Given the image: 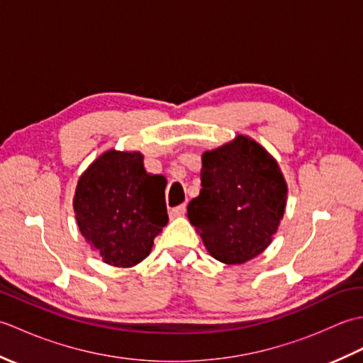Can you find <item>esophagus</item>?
<instances>
[{"label": "esophagus", "instance_id": "esophagus-1", "mask_svg": "<svg viewBox=\"0 0 363 363\" xmlns=\"http://www.w3.org/2000/svg\"><path fill=\"white\" fill-rule=\"evenodd\" d=\"M184 213H186V204H181L177 207H173V209L169 211V217L177 218V217H182Z\"/></svg>", "mask_w": 363, "mask_h": 363}]
</instances>
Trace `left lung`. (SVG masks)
<instances>
[{"instance_id": "1", "label": "left lung", "mask_w": 363, "mask_h": 363, "mask_svg": "<svg viewBox=\"0 0 363 363\" xmlns=\"http://www.w3.org/2000/svg\"><path fill=\"white\" fill-rule=\"evenodd\" d=\"M201 190L187 218L207 252L240 265L264 252L277 233L289 187L277 160L250 135L203 152Z\"/></svg>"}]
</instances>
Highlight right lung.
<instances>
[{
	"label": "right lung",
	"instance_id": "1",
	"mask_svg": "<svg viewBox=\"0 0 363 363\" xmlns=\"http://www.w3.org/2000/svg\"><path fill=\"white\" fill-rule=\"evenodd\" d=\"M165 186L164 176L146 172L140 151L107 150L79 176L76 223L104 264L130 268L150 256L168 223Z\"/></svg>",
	"mask_w": 363,
	"mask_h": 363
}]
</instances>
